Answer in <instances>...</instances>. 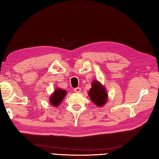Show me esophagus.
Listing matches in <instances>:
<instances>
[{
  "label": "esophagus",
  "instance_id": "obj_1",
  "mask_svg": "<svg viewBox=\"0 0 159 159\" xmlns=\"http://www.w3.org/2000/svg\"><path fill=\"white\" fill-rule=\"evenodd\" d=\"M74 90L76 93H80V90H81V88H80V87H77V88H74Z\"/></svg>",
  "mask_w": 159,
  "mask_h": 159
}]
</instances>
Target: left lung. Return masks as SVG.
<instances>
[{
  "instance_id": "1",
  "label": "left lung",
  "mask_w": 159,
  "mask_h": 159,
  "mask_svg": "<svg viewBox=\"0 0 159 159\" xmlns=\"http://www.w3.org/2000/svg\"><path fill=\"white\" fill-rule=\"evenodd\" d=\"M89 96L92 101L99 107L103 106L107 99V93L105 88L95 80L92 84V88L89 92Z\"/></svg>"
}]
</instances>
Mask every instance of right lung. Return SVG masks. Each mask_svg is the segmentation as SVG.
<instances>
[{
  "label": "right lung",
  "instance_id": "obj_1",
  "mask_svg": "<svg viewBox=\"0 0 159 159\" xmlns=\"http://www.w3.org/2000/svg\"><path fill=\"white\" fill-rule=\"evenodd\" d=\"M66 90L60 89H57L50 97V103L53 106L57 107L60 105L61 102L64 99V96L66 95Z\"/></svg>",
  "mask_w": 159,
  "mask_h": 159
}]
</instances>
